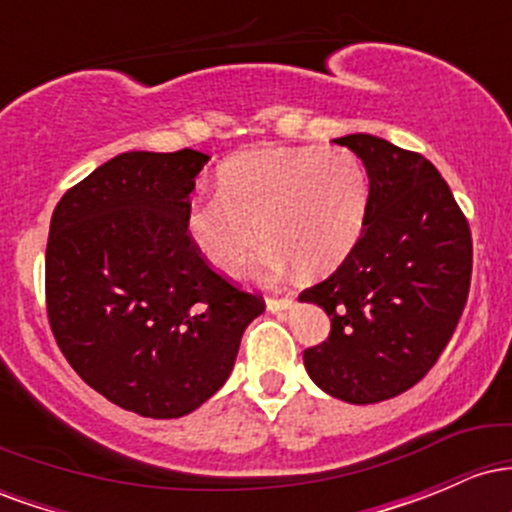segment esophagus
I'll return each instance as SVG.
<instances>
[{
	"mask_svg": "<svg viewBox=\"0 0 512 512\" xmlns=\"http://www.w3.org/2000/svg\"><path fill=\"white\" fill-rule=\"evenodd\" d=\"M293 305V301L289 296H281V298H276V296H269L267 298V310H272V313H281V310H289Z\"/></svg>",
	"mask_w": 512,
	"mask_h": 512,
	"instance_id": "34e87169",
	"label": "esophagus"
}]
</instances>
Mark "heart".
I'll return each mask as SVG.
<instances>
[{"mask_svg":"<svg viewBox=\"0 0 512 512\" xmlns=\"http://www.w3.org/2000/svg\"><path fill=\"white\" fill-rule=\"evenodd\" d=\"M368 175L344 146L257 149L226 161L219 192L192 199L187 236L216 272L236 274L269 245L262 272L327 274L361 236ZM261 233H256V228Z\"/></svg>","mask_w":512,"mask_h":512,"instance_id":"1","label":"heart"}]
</instances>
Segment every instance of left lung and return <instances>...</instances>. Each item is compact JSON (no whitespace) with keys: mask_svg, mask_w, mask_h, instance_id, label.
<instances>
[{"mask_svg":"<svg viewBox=\"0 0 512 512\" xmlns=\"http://www.w3.org/2000/svg\"><path fill=\"white\" fill-rule=\"evenodd\" d=\"M334 142L366 166L368 207L337 272L298 296L332 322L303 363L327 395L375 404L419 383L448 346L467 303L472 233L448 182L421 154L373 134Z\"/></svg>","mask_w":512,"mask_h":512,"instance_id":"8db88e82","label":"left lung"}]
</instances>
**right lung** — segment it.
Returning <instances> with one entry per match:
<instances>
[{"mask_svg": "<svg viewBox=\"0 0 512 512\" xmlns=\"http://www.w3.org/2000/svg\"><path fill=\"white\" fill-rule=\"evenodd\" d=\"M207 154L127 151L64 192L50 221L45 301L57 346L117 407L178 419L231 375L255 293L216 274L187 236Z\"/></svg>", "mask_w": 512, "mask_h": 512, "instance_id": "1", "label": "right lung"}]
</instances>
